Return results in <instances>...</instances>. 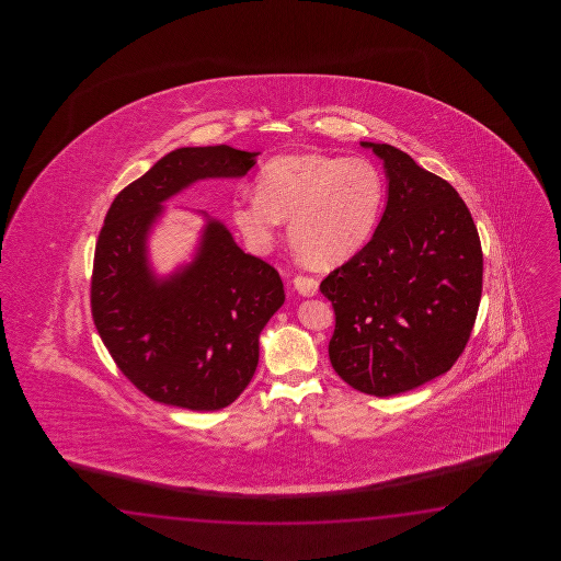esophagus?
Instances as JSON below:
<instances>
[{"label":"esophagus","mask_w":561,"mask_h":561,"mask_svg":"<svg viewBox=\"0 0 561 561\" xmlns=\"http://www.w3.org/2000/svg\"><path fill=\"white\" fill-rule=\"evenodd\" d=\"M293 285L300 295L305 297H314L319 293V280L312 276L298 275L293 278Z\"/></svg>","instance_id":"obj_1"}]
</instances>
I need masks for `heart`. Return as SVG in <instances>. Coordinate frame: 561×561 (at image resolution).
Listing matches in <instances>:
<instances>
[{
	"label": "heart",
	"mask_w": 561,
	"mask_h": 561,
	"mask_svg": "<svg viewBox=\"0 0 561 561\" xmlns=\"http://www.w3.org/2000/svg\"><path fill=\"white\" fill-rule=\"evenodd\" d=\"M385 196L381 168L365 156H276L261 170L256 194L234 203L232 220L256 251L273 244L280 220H290L288 237L298 259L329 268L369 242Z\"/></svg>",
	"instance_id": "obj_1"
}]
</instances>
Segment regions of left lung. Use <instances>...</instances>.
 Returning a JSON list of instances; mask_svg holds the SVG:
<instances>
[{"mask_svg": "<svg viewBox=\"0 0 561 561\" xmlns=\"http://www.w3.org/2000/svg\"><path fill=\"white\" fill-rule=\"evenodd\" d=\"M387 206L373 239L321 283L333 302L329 358L360 393L391 397L451 369L476 324L483 252L454 186L389 144Z\"/></svg>", "mask_w": 561, "mask_h": 561, "instance_id": "obj_1", "label": "left lung"}]
</instances>
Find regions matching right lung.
Here are the masks:
<instances>
[{"label": "right lung", "instance_id": "right-lung-1", "mask_svg": "<svg viewBox=\"0 0 561 561\" xmlns=\"http://www.w3.org/2000/svg\"><path fill=\"white\" fill-rule=\"evenodd\" d=\"M259 152L179 148L114 198L95 242L92 317L126 379L152 401L218 411L259 365V336L285 302L275 266L247 254L208 218L194 261L168 278L148 266L146 239L162 203L192 182L240 179Z\"/></svg>", "mask_w": 561, "mask_h": 561}]
</instances>
